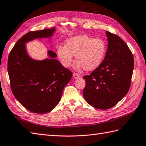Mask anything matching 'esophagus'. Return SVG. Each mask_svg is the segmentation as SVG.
<instances>
[{"label":"esophagus","mask_w":146,"mask_h":146,"mask_svg":"<svg viewBox=\"0 0 146 146\" xmlns=\"http://www.w3.org/2000/svg\"><path fill=\"white\" fill-rule=\"evenodd\" d=\"M73 78H74V79H78V78H80V74H77V73H73Z\"/></svg>","instance_id":"1"}]
</instances>
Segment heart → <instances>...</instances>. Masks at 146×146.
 <instances>
[{"label":"heart","instance_id":"b5f03b06","mask_svg":"<svg viewBox=\"0 0 146 146\" xmlns=\"http://www.w3.org/2000/svg\"><path fill=\"white\" fill-rule=\"evenodd\" d=\"M106 53V44L103 39L81 35L68 38L65 46L57 48L56 53L62 65L66 68L72 65L73 56L76 62V70L84 68L88 72L96 70L102 63Z\"/></svg>","mask_w":146,"mask_h":146}]
</instances>
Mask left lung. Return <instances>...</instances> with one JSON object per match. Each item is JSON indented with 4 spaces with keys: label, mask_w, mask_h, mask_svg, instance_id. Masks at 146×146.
<instances>
[{
    "label": "left lung",
    "mask_w": 146,
    "mask_h": 146,
    "mask_svg": "<svg viewBox=\"0 0 146 146\" xmlns=\"http://www.w3.org/2000/svg\"><path fill=\"white\" fill-rule=\"evenodd\" d=\"M108 48L101 65L83 76V95L87 103L100 110L115 106L127 93L134 69V58L119 36L106 31Z\"/></svg>",
    "instance_id": "obj_1"
}]
</instances>
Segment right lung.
Instances as JSON below:
<instances>
[{
    "label": "right lung",
    "instance_id": "1",
    "mask_svg": "<svg viewBox=\"0 0 146 146\" xmlns=\"http://www.w3.org/2000/svg\"><path fill=\"white\" fill-rule=\"evenodd\" d=\"M55 32L53 27L26 33L9 56L8 73L13 95L34 113L44 114L54 109L73 75L55 59L56 54L52 50L47 51L48 58L42 60L33 59L27 53V43L42 38L50 41Z\"/></svg>",
    "mask_w": 146,
    "mask_h": 146
}]
</instances>
